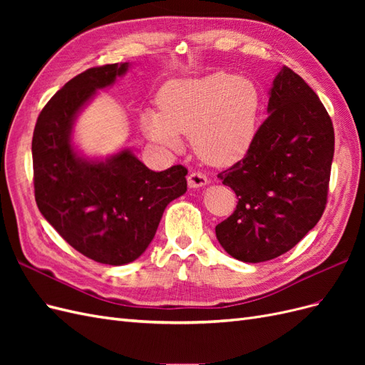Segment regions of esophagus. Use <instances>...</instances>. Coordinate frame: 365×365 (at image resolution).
Masks as SVG:
<instances>
[{
    "label": "esophagus",
    "instance_id": "esophagus-1",
    "mask_svg": "<svg viewBox=\"0 0 365 365\" xmlns=\"http://www.w3.org/2000/svg\"><path fill=\"white\" fill-rule=\"evenodd\" d=\"M187 184H189V187H192V189H197V187L207 185L208 178L201 172H192L189 175V178H187Z\"/></svg>",
    "mask_w": 365,
    "mask_h": 365
}]
</instances>
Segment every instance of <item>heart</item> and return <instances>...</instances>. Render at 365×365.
I'll return each mask as SVG.
<instances>
[{"label":"heart","mask_w":365,"mask_h":365,"mask_svg":"<svg viewBox=\"0 0 365 365\" xmlns=\"http://www.w3.org/2000/svg\"><path fill=\"white\" fill-rule=\"evenodd\" d=\"M160 111H145L141 128L157 145L178 149L182 137L204 163L225 168L247 155L256 138L260 94L250 79L216 71L172 81L158 94Z\"/></svg>","instance_id":"1"}]
</instances>
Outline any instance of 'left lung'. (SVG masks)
<instances>
[{
	"label": "left lung",
	"mask_w": 365,
	"mask_h": 365,
	"mask_svg": "<svg viewBox=\"0 0 365 365\" xmlns=\"http://www.w3.org/2000/svg\"><path fill=\"white\" fill-rule=\"evenodd\" d=\"M268 113L244 160L217 175L239 201L216 225V237L230 256L248 263L282 256L317 225L334 160L332 120L288 67L272 82Z\"/></svg>",
	"instance_id": "1"
}]
</instances>
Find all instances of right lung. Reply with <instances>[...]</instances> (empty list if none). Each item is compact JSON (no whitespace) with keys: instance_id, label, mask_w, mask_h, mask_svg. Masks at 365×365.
<instances>
[{"instance_id":"right-lung-1","label":"right lung","mask_w":365,"mask_h":365,"mask_svg":"<svg viewBox=\"0 0 365 365\" xmlns=\"http://www.w3.org/2000/svg\"><path fill=\"white\" fill-rule=\"evenodd\" d=\"M126 70L128 62L109 63L73 77L43 106L31 140L39 212L76 251L115 267L146 251L164 208L187 190L181 164L153 172L128 149L105 161L74 152L77 113Z\"/></svg>"}]
</instances>
